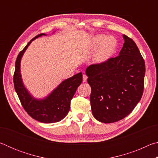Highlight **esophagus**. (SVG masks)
Here are the masks:
<instances>
[{"label": "esophagus", "mask_w": 158, "mask_h": 158, "mask_svg": "<svg viewBox=\"0 0 158 158\" xmlns=\"http://www.w3.org/2000/svg\"><path fill=\"white\" fill-rule=\"evenodd\" d=\"M87 79H88V77L85 75V74H83V81L86 82Z\"/></svg>", "instance_id": "esophagus-1"}]
</instances>
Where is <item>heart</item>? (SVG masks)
Instances as JSON below:
<instances>
[{
	"label": "heart",
	"mask_w": 158,
	"mask_h": 158,
	"mask_svg": "<svg viewBox=\"0 0 158 158\" xmlns=\"http://www.w3.org/2000/svg\"><path fill=\"white\" fill-rule=\"evenodd\" d=\"M117 41L113 36H106L100 34L92 37L87 44V49L90 51L97 49L93 57L96 64H102L113 56L117 48Z\"/></svg>",
	"instance_id": "obj_1"
}]
</instances>
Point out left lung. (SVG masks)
Segmentation results:
<instances>
[{
	"mask_svg": "<svg viewBox=\"0 0 158 158\" xmlns=\"http://www.w3.org/2000/svg\"><path fill=\"white\" fill-rule=\"evenodd\" d=\"M124 44L119 56L85 69L91 87L90 101L93 116L111 123L124 118L143 95L145 62L137 44L123 35Z\"/></svg>",
	"mask_w": 158,
	"mask_h": 158,
	"instance_id": "8db88e82",
	"label": "left lung"
}]
</instances>
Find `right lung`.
<instances>
[{"label": "right lung", "mask_w": 158, "mask_h": 158, "mask_svg": "<svg viewBox=\"0 0 158 158\" xmlns=\"http://www.w3.org/2000/svg\"><path fill=\"white\" fill-rule=\"evenodd\" d=\"M42 35H37L19 53L15 63L14 85L23 107L33 118L44 123H53L60 121L68 115L70 101L82 82V73L65 79L44 98H35L23 84L21 74V60L32 41Z\"/></svg>", "instance_id": "right-lung-1"}]
</instances>
